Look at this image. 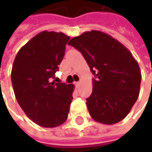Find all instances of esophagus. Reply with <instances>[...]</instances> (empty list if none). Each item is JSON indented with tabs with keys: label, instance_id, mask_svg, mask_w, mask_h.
<instances>
[{
	"label": "esophagus",
	"instance_id": "esophagus-1",
	"mask_svg": "<svg viewBox=\"0 0 152 152\" xmlns=\"http://www.w3.org/2000/svg\"><path fill=\"white\" fill-rule=\"evenodd\" d=\"M74 85H76L77 87H79V85H80V81H77V82H75V83H74Z\"/></svg>",
	"mask_w": 152,
	"mask_h": 152
}]
</instances>
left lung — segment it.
Wrapping results in <instances>:
<instances>
[{"mask_svg": "<svg viewBox=\"0 0 152 152\" xmlns=\"http://www.w3.org/2000/svg\"><path fill=\"white\" fill-rule=\"evenodd\" d=\"M68 45L82 53L95 76L92 93L86 99L91 118L103 124L122 121L137 101L141 82L139 64L131 52L97 30L73 37Z\"/></svg>", "mask_w": 152, "mask_h": 152, "instance_id": "obj_1", "label": "left lung"}]
</instances>
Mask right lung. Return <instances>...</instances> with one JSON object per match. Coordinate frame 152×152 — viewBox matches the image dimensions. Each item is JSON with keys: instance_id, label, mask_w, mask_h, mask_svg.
I'll return each instance as SVG.
<instances>
[{"instance_id": "add662e5", "label": "right lung", "mask_w": 152, "mask_h": 152, "mask_svg": "<svg viewBox=\"0 0 152 152\" xmlns=\"http://www.w3.org/2000/svg\"><path fill=\"white\" fill-rule=\"evenodd\" d=\"M70 37L43 31L24 45L11 73L15 96L27 117L44 128H55L67 118L74 85L51 82L63 59Z\"/></svg>"}]
</instances>
